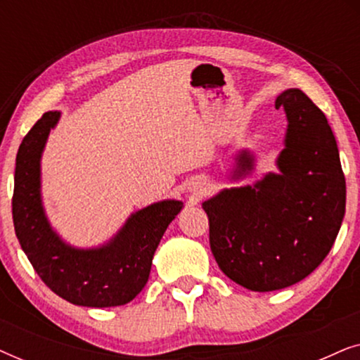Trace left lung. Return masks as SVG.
Returning <instances> with one entry per match:
<instances>
[{"label": "left lung", "instance_id": "1", "mask_svg": "<svg viewBox=\"0 0 360 360\" xmlns=\"http://www.w3.org/2000/svg\"><path fill=\"white\" fill-rule=\"evenodd\" d=\"M275 108L288 117L280 174L203 203L219 269L254 292L308 277L331 250L346 211V179L326 116L298 88L278 95ZM238 160L239 175L252 170L248 152Z\"/></svg>", "mask_w": 360, "mask_h": 360}]
</instances>
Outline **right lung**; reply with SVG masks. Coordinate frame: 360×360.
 Listing matches in <instances>:
<instances>
[{"label": "right lung", "mask_w": 360, "mask_h": 360, "mask_svg": "<svg viewBox=\"0 0 360 360\" xmlns=\"http://www.w3.org/2000/svg\"><path fill=\"white\" fill-rule=\"evenodd\" d=\"M60 112H44L19 146L13 221L19 244L42 282L58 297L90 308L129 303L149 280L152 257L184 203L160 201L137 211L110 243L73 249L53 233L41 203V154Z\"/></svg>", "instance_id": "right-lung-1"}]
</instances>
